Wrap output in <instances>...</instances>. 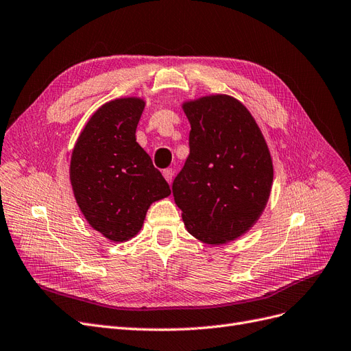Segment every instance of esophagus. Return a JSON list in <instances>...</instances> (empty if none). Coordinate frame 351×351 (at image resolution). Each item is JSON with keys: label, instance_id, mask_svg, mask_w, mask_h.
<instances>
[{"label": "esophagus", "instance_id": "1", "mask_svg": "<svg viewBox=\"0 0 351 351\" xmlns=\"http://www.w3.org/2000/svg\"><path fill=\"white\" fill-rule=\"evenodd\" d=\"M163 176H165L167 184H172V179H173V171H172V169H165Z\"/></svg>", "mask_w": 351, "mask_h": 351}]
</instances>
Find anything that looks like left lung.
Returning a JSON list of instances; mask_svg holds the SVG:
<instances>
[{
    "mask_svg": "<svg viewBox=\"0 0 351 351\" xmlns=\"http://www.w3.org/2000/svg\"><path fill=\"white\" fill-rule=\"evenodd\" d=\"M191 124L189 156L172 192L197 240L219 245L245 234L262 217L274 184V162L261 127L231 95L182 102Z\"/></svg>",
    "mask_w": 351,
    "mask_h": 351,
    "instance_id": "left-lung-1",
    "label": "left lung"
}]
</instances>
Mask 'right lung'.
Instances as JSON below:
<instances>
[{
  "label": "right lung",
  "mask_w": 351,
  "mask_h": 351,
  "mask_svg": "<svg viewBox=\"0 0 351 351\" xmlns=\"http://www.w3.org/2000/svg\"><path fill=\"white\" fill-rule=\"evenodd\" d=\"M146 101L123 97L89 117L71 154L69 180L86 223L114 243L133 239L149 206L171 195L162 173L136 141Z\"/></svg>",
  "instance_id": "1"
}]
</instances>
